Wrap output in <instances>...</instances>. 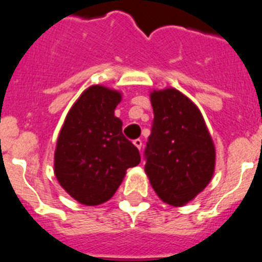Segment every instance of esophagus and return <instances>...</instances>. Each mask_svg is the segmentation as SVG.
Masks as SVG:
<instances>
[{
  "mask_svg": "<svg viewBox=\"0 0 262 262\" xmlns=\"http://www.w3.org/2000/svg\"><path fill=\"white\" fill-rule=\"evenodd\" d=\"M133 144H134V146L137 147L138 150H141V147H142V141H141L140 138H137V140H134Z\"/></svg>",
  "mask_w": 262,
  "mask_h": 262,
  "instance_id": "34e87169",
  "label": "esophagus"
}]
</instances>
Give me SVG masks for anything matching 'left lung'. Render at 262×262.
<instances>
[{
    "label": "left lung",
    "instance_id": "8db88e82",
    "mask_svg": "<svg viewBox=\"0 0 262 262\" xmlns=\"http://www.w3.org/2000/svg\"><path fill=\"white\" fill-rule=\"evenodd\" d=\"M154 120L145 172L159 199L182 207L207 187L216 151L199 108L175 88L150 92Z\"/></svg>",
    "mask_w": 262,
    "mask_h": 262
}]
</instances>
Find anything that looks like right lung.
I'll list each match as a JSON object with an SVG mask.
<instances>
[{
  "mask_svg": "<svg viewBox=\"0 0 262 262\" xmlns=\"http://www.w3.org/2000/svg\"><path fill=\"white\" fill-rule=\"evenodd\" d=\"M121 92L91 85L66 116L54 156V172L68 195L84 206H99L115 195L140 151L122 134L115 116Z\"/></svg>",
  "mask_w": 262,
  "mask_h": 262,
  "instance_id": "obj_1",
  "label": "right lung"
}]
</instances>
